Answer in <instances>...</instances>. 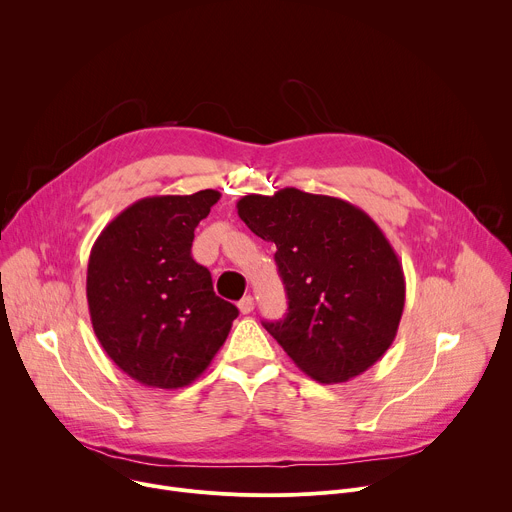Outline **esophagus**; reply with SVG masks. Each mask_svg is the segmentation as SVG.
I'll list each match as a JSON object with an SVG mask.
<instances>
[{"label": "esophagus", "mask_w": 512, "mask_h": 512, "mask_svg": "<svg viewBox=\"0 0 512 512\" xmlns=\"http://www.w3.org/2000/svg\"><path fill=\"white\" fill-rule=\"evenodd\" d=\"M253 308H255V300H253L251 296H245V298L239 302V310H241V314H251V312H253Z\"/></svg>", "instance_id": "esophagus-1"}]
</instances>
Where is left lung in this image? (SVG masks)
<instances>
[{
  "mask_svg": "<svg viewBox=\"0 0 512 512\" xmlns=\"http://www.w3.org/2000/svg\"><path fill=\"white\" fill-rule=\"evenodd\" d=\"M237 210L277 247L287 316L263 326L296 367L326 385L371 369L405 306L403 267L379 225L342 198L298 188L243 196Z\"/></svg>",
  "mask_w": 512,
  "mask_h": 512,
  "instance_id": "obj_1",
  "label": "left lung"
}]
</instances>
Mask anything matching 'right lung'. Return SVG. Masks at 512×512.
Masks as SVG:
<instances>
[{
    "instance_id": "obj_1",
    "label": "right lung",
    "mask_w": 512,
    "mask_h": 512,
    "mask_svg": "<svg viewBox=\"0 0 512 512\" xmlns=\"http://www.w3.org/2000/svg\"><path fill=\"white\" fill-rule=\"evenodd\" d=\"M218 198L216 190L141 198L91 249L93 330L117 367L145 387L180 389L196 381L239 316L190 255L194 229Z\"/></svg>"
}]
</instances>
